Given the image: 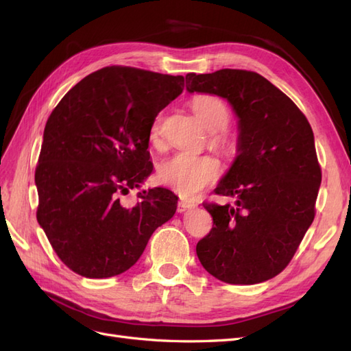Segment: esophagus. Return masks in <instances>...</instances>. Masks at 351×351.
Instances as JSON below:
<instances>
[{
	"label": "esophagus",
	"mask_w": 351,
	"mask_h": 351,
	"mask_svg": "<svg viewBox=\"0 0 351 351\" xmlns=\"http://www.w3.org/2000/svg\"><path fill=\"white\" fill-rule=\"evenodd\" d=\"M196 205L195 204H190V202H184V200H178V204H177V212H180V214H182V212H184V210H187V209H192V208H195Z\"/></svg>",
	"instance_id": "34e87169"
}]
</instances>
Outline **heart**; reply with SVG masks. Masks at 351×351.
<instances>
[{
	"label": "heart",
	"mask_w": 351,
	"mask_h": 351,
	"mask_svg": "<svg viewBox=\"0 0 351 351\" xmlns=\"http://www.w3.org/2000/svg\"><path fill=\"white\" fill-rule=\"evenodd\" d=\"M190 107L209 132L210 143L222 154L231 155L236 151V141L224 129L230 121V110L226 102L215 95L200 93L190 101ZM164 115L159 112L152 124L151 141L156 142L161 134ZM221 176V165L214 156L177 152L159 162L156 177L182 197H193L202 190L214 184Z\"/></svg>",
	"instance_id": "b5f03b06"
}]
</instances>
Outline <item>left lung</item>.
<instances>
[{"instance_id":"obj_1","label":"left lung","mask_w":351,"mask_h":351,"mask_svg":"<svg viewBox=\"0 0 351 351\" xmlns=\"http://www.w3.org/2000/svg\"><path fill=\"white\" fill-rule=\"evenodd\" d=\"M186 86L226 98L239 117V155L215 189L234 204H204L214 226L199 240L197 258L228 284L271 280L290 263L315 218L322 171L312 127L254 71L189 73Z\"/></svg>"}]
</instances>
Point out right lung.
Listing matches in <instances>:
<instances>
[{"instance_id": "right-lung-1", "label": "right lung", "mask_w": 351, "mask_h": 351, "mask_svg": "<svg viewBox=\"0 0 351 351\" xmlns=\"http://www.w3.org/2000/svg\"><path fill=\"white\" fill-rule=\"evenodd\" d=\"M183 89V76L111 66L80 80L51 112L35 171L36 218L73 272H125L176 214L177 196L168 189L143 190L132 208L119 197L152 173L154 120Z\"/></svg>"}]
</instances>
